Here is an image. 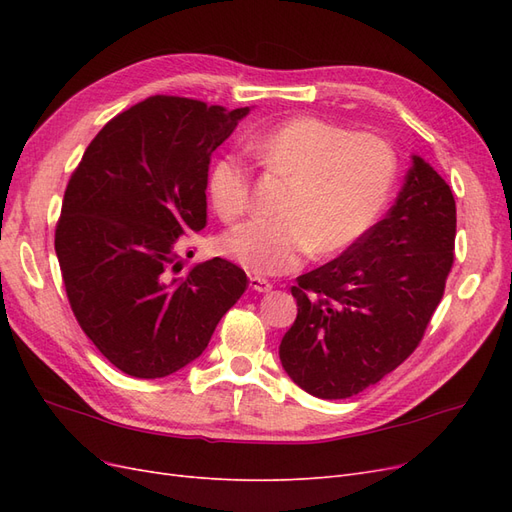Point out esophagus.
<instances>
[{
  "label": "esophagus",
  "instance_id": "esophagus-1",
  "mask_svg": "<svg viewBox=\"0 0 512 512\" xmlns=\"http://www.w3.org/2000/svg\"><path fill=\"white\" fill-rule=\"evenodd\" d=\"M250 288L256 292H269L273 288V284L267 280V277L260 275H250Z\"/></svg>",
  "mask_w": 512,
  "mask_h": 512
}]
</instances>
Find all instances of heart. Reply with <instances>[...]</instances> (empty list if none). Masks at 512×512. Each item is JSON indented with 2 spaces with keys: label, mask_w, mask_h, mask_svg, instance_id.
Wrapping results in <instances>:
<instances>
[{
  "label": "heart",
  "mask_w": 512,
  "mask_h": 512,
  "mask_svg": "<svg viewBox=\"0 0 512 512\" xmlns=\"http://www.w3.org/2000/svg\"><path fill=\"white\" fill-rule=\"evenodd\" d=\"M254 158L290 181L277 220H250L228 230L220 250L258 275H284L316 252L331 256L359 241L389 203L397 156L384 138L294 117L250 141ZM213 209L235 222L250 209L252 170L237 153L211 164Z\"/></svg>",
  "instance_id": "b5f03b06"
}]
</instances>
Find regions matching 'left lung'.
<instances>
[{
  "instance_id": "obj_1",
  "label": "left lung",
  "mask_w": 512,
  "mask_h": 512,
  "mask_svg": "<svg viewBox=\"0 0 512 512\" xmlns=\"http://www.w3.org/2000/svg\"><path fill=\"white\" fill-rule=\"evenodd\" d=\"M455 232L451 188L414 156L386 218L297 277V320L280 344L288 376L314 397L346 399L404 363L442 301Z\"/></svg>"
}]
</instances>
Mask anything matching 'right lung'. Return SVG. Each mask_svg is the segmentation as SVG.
<instances>
[{"label": "right lung", "instance_id": "1", "mask_svg": "<svg viewBox=\"0 0 512 512\" xmlns=\"http://www.w3.org/2000/svg\"><path fill=\"white\" fill-rule=\"evenodd\" d=\"M245 113L149 96L108 121L72 170L55 226L61 280L76 322L123 374L164 378L192 363L247 288L230 260L185 271L181 254L207 226L213 151Z\"/></svg>", "mask_w": 512, "mask_h": 512}]
</instances>
